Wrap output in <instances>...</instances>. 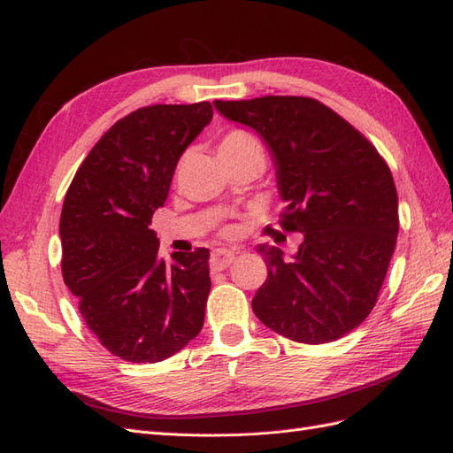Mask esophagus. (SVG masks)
<instances>
[{
    "label": "esophagus",
    "mask_w": 453,
    "mask_h": 453,
    "mask_svg": "<svg viewBox=\"0 0 453 453\" xmlns=\"http://www.w3.org/2000/svg\"><path fill=\"white\" fill-rule=\"evenodd\" d=\"M234 258H236V255H234L232 251H226V249H215V251L211 253L210 264L213 270H225L234 262Z\"/></svg>",
    "instance_id": "1"
}]
</instances>
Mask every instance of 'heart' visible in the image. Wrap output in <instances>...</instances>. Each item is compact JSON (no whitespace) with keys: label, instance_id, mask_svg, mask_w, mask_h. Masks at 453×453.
Here are the masks:
<instances>
[{"label":"heart","instance_id":"heart-1","mask_svg":"<svg viewBox=\"0 0 453 453\" xmlns=\"http://www.w3.org/2000/svg\"><path fill=\"white\" fill-rule=\"evenodd\" d=\"M240 144H258V142L253 134H249L245 131H230L221 140L219 148H230V146H240Z\"/></svg>","mask_w":453,"mask_h":453}]
</instances>
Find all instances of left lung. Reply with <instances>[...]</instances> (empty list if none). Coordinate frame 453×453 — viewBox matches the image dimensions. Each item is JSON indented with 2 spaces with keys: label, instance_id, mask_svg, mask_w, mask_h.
I'll return each instance as SVG.
<instances>
[{
  "label": "left lung",
  "instance_id": "obj_1",
  "mask_svg": "<svg viewBox=\"0 0 453 453\" xmlns=\"http://www.w3.org/2000/svg\"><path fill=\"white\" fill-rule=\"evenodd\" d=\"M266 140L287 202L280 228L300 232L290 260L262 245L268 279L253 298L260 322L305 345L330 342L375 307L392 260L397 189L382 155L330 106L311 97L215 101Z\"/></svg>",
  "mask_w": 453,
  "mask_h": 453
}]
</instances>
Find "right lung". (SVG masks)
<instances>
[{"mask_svg": "<svg viewBox=\"0 0 453 453\" xmlns=\"http://www.w3.org/2000/svg\"><path fill=\"white\" fill-rule=\"evenodd\" d=\"M211 103L153 104L118 119L69 185L59 219L61 273L101 345L133 364L180 352L204 324L210 251L159 258L150 228Z\"/></svg>", "mask_w": 453, "mask_h": 453, "instance_id": "right-lung-1", "label": "right lung"}]
</instances>
